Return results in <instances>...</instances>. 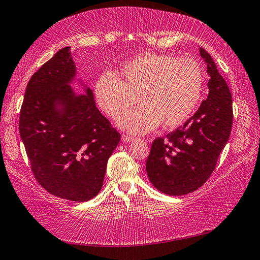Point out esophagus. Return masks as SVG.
<instances>
[{
    "label": "esophagus",
    "mask_w": 260,
    "mask_h": 260,
    "mask_svg": "<svg viewBox=\"0 0 260 260\" xmlns=\"http://www.w3.org/2000/svg\"><path fill=\"white\" fill-rule=\"evenodd\" d=\"M134 136H132V135H128V134H122L121 135V141L122 142H125V143H128V142H132V141H134Z\"/></svg>",
    "instance_id": "1"
}]
</instances>
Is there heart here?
Wrapping results in <instances>:
<instances>
[{"mask_svg": "<svg viewBox=\"0 0 260 260\" xmlns=\"http://www.w3.org/2000/svg\"><path fill=\"white\" fill-rule=\"evenodd\" d=\"M104 72L94 87L96 102L109 117L117 118L139 99L143 105L117 120L133 134H144L161 125L171 129L182 125L199 104L203 71L191 57L143 52L117 72Z\"/></svg>", "mask_w": 260, "mask_h": 260, "instance_id": "heart-1", "label": "heart"}]
</instances>
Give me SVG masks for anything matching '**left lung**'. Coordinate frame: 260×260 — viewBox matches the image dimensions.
I'll return each mask as SVG.
<instances>
[{
    "label": "left lung",
    "mask_w": 260,
    "mask_h": 260,
    "mask_svg": "<svg viewBox=\"0 0 260 260\" xmlns=\"http://www.w3.org/2000/svg\"><path fill=\"white\" fill-rule=\"evenodd\" d=\"M209 94L196 113L165 139L152 142L146 162L150 182L171 196L186 195L199 189L212 174L225 148L233 124V101L225 79L212 57L203 48Z\"/></svg>",
    "instance_id": "8db88e82"
}]
</instances>
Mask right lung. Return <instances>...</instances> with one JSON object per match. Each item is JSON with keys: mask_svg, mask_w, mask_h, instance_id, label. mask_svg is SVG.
Segmentation results:
<instances>
[{"mask_svg": "<svg viewBox=\"0 0 260 260\" xmlns=\"http://www.w3.org/2000/svg\"><path fill=\"white\" fill-rule=\"evenodd\" d=\"M77 67L65 47L42 65L26 87L19 133L39 183L60 199L87 202L103 186L108 159L120 134L96 108L93 90L72 88Z\"/></svg>", "mask_w": 260, "mask_h": 260, "instance_id": "obj_1", "label": "right lung"}]
</instances>
